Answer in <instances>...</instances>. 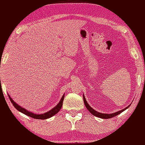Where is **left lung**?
Returning <instances> with one entry per match:
<instances>
[{
  "label": "left lung",
  "mask_w": 145,
  "mask_h": 145,
  "mask_svg": "<svg viewBox=\"0 0 145 145\" xmlns=\"http://www.w3.org/2000/svg\"><path fill=\"white\" fill-rule=\"evenodd\" d=\"M83 97H84V103H85V106L87 108V110L89 111V112H90L92 114V115H93L94 116H97V117H98V118H103V119H108V118H113V117L119 115V114L122 113L123 112V111H125V110H127V108H128V107L131 105V104L129 105L126 107L125 108L121 110H120V111H118V112H116L113 113H110V114L102 113H100V112H97L96 110H95L94 109L92 108L90 105H89L88 103H87V100H86V99H85L84 95H83Z\"/></svg>",
  "instance_id": "1"
}]
</instances>
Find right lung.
I'll return each mask as SVG.
<instances>
[{"label":"right lung","instance_id":"obj_1","mask_svg":"<svg viewBox=\"0 0 145 145\" xmlns=\"http://www.w3.org/2000/svg\"><path fill=\"white\" fill-rule=\"evenodd\" d=\"M8 95L9 99H10L12 103L13 104L14 106L18 111H19L20 112L25 114V115L29 116L30 117H31V118H33L39 119V120L40 119V120H45V119H47V118H51L52 116H53L55 115H56V114L58 112H59L60 110L61 109V106H62V105H63V99H64L65 93L63 94L62 97H61V100L59 101V103H58L56 106H55L54 108H53L52 109H51L50 110H49L48 112L44 113H42V114H35L34 113L29 112V111L26 110L25 108H23V107H22L21 106L18 105L17 103H15V101L13 100H12V98L10 97V95H8Z\"/></svg>","mask_w":145,"mask_h":145}]
</instances>
